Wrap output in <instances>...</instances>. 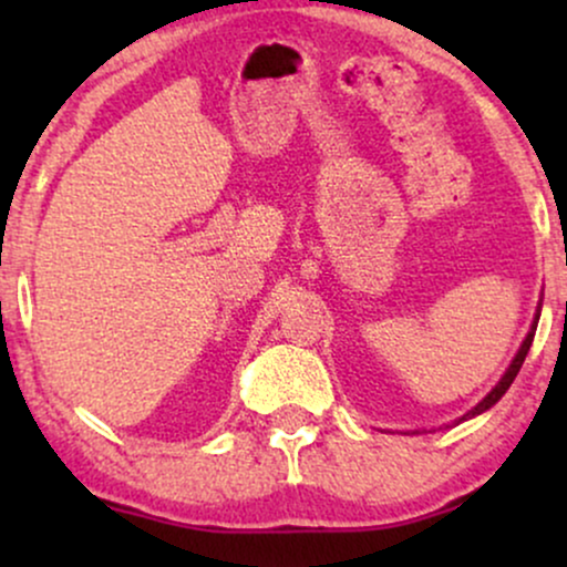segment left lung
Returning <instances> with one entry per match:
<instances>
[{
	"label": "left lung",
	"instance_id": "obj_1",
	"mask_svg": "<svg viewBox=\"0 0 567 567\" xmlns=\"http://www.w3.org/2000/svg\"><path fill=\"white\" fill-rule=\"evenodd\" d=\"M538 315H542V306H538ZM538 315H536V322H538ZM536 322H533V328H530V333H528V338H525V341H523V347H519V351H517V357H514V360H512V365H509V370H506V373H504V379H501V381L496 383V389H493V392H491V394H487V396H485V400H483V402H480V405H477V408H474V410H470V413H466V415H464V419H461V421H466V419H474V415L485 413V410H487V408H493V405H496V402L501 400V396H504V394H506V389H509V386H512V381H514V379H517V373H519V368H523L525 357H528V349H530V343H533V336H536Z\"/></svg>",
	"mask_w": 567,
	"mask_h": 567
}]
</instances>
